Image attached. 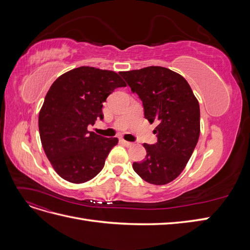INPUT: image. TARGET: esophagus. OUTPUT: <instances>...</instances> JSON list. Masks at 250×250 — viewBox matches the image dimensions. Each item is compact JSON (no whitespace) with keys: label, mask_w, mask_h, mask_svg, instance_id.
<instances>
[{"label":"esophagus","mask_w":250,"mask_h":250,"mask_svg":"<svg viewBox=\"0 0 250 250\" xmlns=\"http://www.w3.org/2000/svg\"><path fill=\"white\" fill-rule=\"evenodd\" d=\"M122 143L124 144V145H126L127 147H130V146H132V143H130V142H127V141H125V140H122Z\"/></svg>","instance_id":"1"}]
</instances>
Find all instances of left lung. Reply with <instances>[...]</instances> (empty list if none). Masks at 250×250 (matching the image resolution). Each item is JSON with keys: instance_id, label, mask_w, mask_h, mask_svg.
Here are the masks:
<instances>
[{"instance_id": "obj_1", "label": "left lung", "mask_w": 250, "mask_h": 250, "mask_svg": "<svg viewBox=\"0 0 250 250\" xmlns=\"http://www.w3.org/2000/svg\"><path fill=\"white\" fill-rule=\"evenodd\" d=\"M143 102L144 115L157 137L154 145L143 144L147 154L133 163L138 175L149 184L171 183L183 172L197 145L200 134L198 100L188 81L167 67L147 66L120 72Z\"/></svg>"}]
</instances>
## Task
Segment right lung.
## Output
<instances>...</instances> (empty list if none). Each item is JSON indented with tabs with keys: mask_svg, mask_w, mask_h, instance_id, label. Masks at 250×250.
I'll return each instance as SVG.
<instances>
[{
	"mask_svg": "<svg viewBox=\"0 0 250 250\" xmlns=\"http://www.w3.org/2000/svg\"><path fill=\"white\" fill-rule=\"evenodd\" d=\"M126 86L116 72L80 66L59 76L40 111L42 145L53 169L73 184L93 179L119 140L87 130L103 120V102L117 87Z\"/></svg>",
	"mask_w": 250,
	"mask_h": 250,
	"instance_id": "add662e5",
	"label": "right lung"
}]
</instances>
